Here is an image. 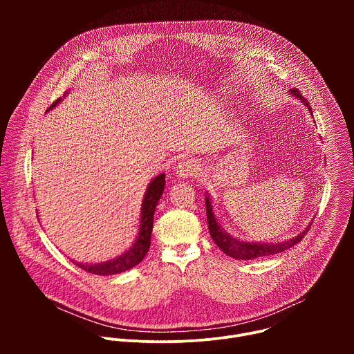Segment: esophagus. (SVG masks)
Instances as JSON below:
<instances>
[{"instance_id":"34e87169","label":"esophagus","mask_w":354,"mask_h":354,"mask_svg":"<svg viewBox=\"0 0 354 354\" xmlns=\"http://www.w3.org/2000/svg\"><path fill=\"white\" fill-rule=\"evenodd\" d=\"M198 172H200V164L193 158H186L180 161L176 167V176L179 178H192L198 175Z\"/></svg>"}]
</instances>
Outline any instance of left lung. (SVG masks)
Masks as SVG:
<instances>
[{
	"mask_svg": "<svg viewBox=\"0 0 354 354\" xmlns=\"http://www.w3.org/2000/svg\"><path fill=\"white\" fill-rule=\"evenodd\" d=\"M290 93L294 95L295 97H298L301 102H304V105L313 113V111L310 108V104H308V100L299 93V91L297 88L290 89ZM206 213H207V223H209L210 235H212L213 241L217 243V246L224 252V254H227L228 257H231L234 259H243V261L280 254V252H283V250L294 246L295 243H298L302 238H304V235L308 232V230L311 227V224H310V227L304 232H301L295 238L288 239V241L281 242V243H274L273 245V243H258V242H242V241H238V239L230 236L228 234H225L223 231V228L218 225L217 218H216V216L213 213L212 201H210L209 196H206Z\"/></svg>",
	"mask_w": 354,
	"mask_h": 354,
	"instance_id": "obj_1",
	"label": "left lung"
}]
</instances>
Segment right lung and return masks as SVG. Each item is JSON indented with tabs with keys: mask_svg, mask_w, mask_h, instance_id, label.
<instances>
[{
	"mask_svg": "<svg viewBox=\"0 0 354 354\" xmlns=\"http://www.w3.org/2000/svg\"><path fill=\"white\" fill-rule=\"evenodd\" d=\"M60 102V97L56 100V102L50 106L48 109H52ZM165 186V174H160L153 182L148 185V189L145 192V196L142 198V206H141V224H140V234L134 242V245L126 250L123 255L119 258L105 262V263H99V265H84V263H75L78 268L84 269L88 273L92 274H99V276H109V274H116L126 272L136 265H138L144 257L147 255V252L151 245V231H153V220H154V213L158 200L164 192Z\"/></svg>",
	"mask_w": 354,
	"mask_h": 354,
	"instance_id": "add662e5",
	"label": "right lung"
}]
</instances>
